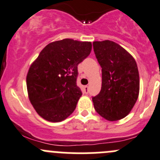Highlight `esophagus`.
<instances>
[{
	"mask_svg": "<svg viewBox=\"0 0 160 160\" xmlns=\"http://www.w3.org/2000/svg\"><path fill=\"white\" fill-rule=\"evenodd\" d=\"M83 90H84V92L88 94V91H89V88H88V86H84L83 87Z\"/></svg>",
	"mask_w": 160,
	"mask_h": 160,
	"instance_id": "34e87169",
	"label": "esophagus"
}]
</instances>
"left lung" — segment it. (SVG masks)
Segmentation results:
<instances>
[{
	"label": "left lung",
	"instance_id": "1",
	"mask_svg": "<svg viewBox=\"0 0 160 160\" xmlns=\"http://www.w3.org/2000/svg\"><path fill=\"white\" fill-rule=\"evenodd\" d=\"M93 48L102 67V88L92 97L94 109L109 121L129 114L139 94V73L134 58L111 41H94Z\"/></svg>",
	"mask_w": 160,
	"mask_h": 160
}]
</instances>
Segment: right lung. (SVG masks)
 Segmentation results:
<instances>
[{"mask_svg": "<svg viewBox=\"0 0 160 160\" xmlns=\"http://www.w3.org/2000/svg\"><path fill=\"white\" fill-rule=\"evenodd\" d=\"M91 48V42L63 39L48 44L31 65L26 77L29 98L44 119L60 122L73 112L82 95L77 66Z\"/></svg>", "mask_w": 160, "mask_h": 160, "instance_id": "add662e5", "label": "right lung"}]
</instances>
